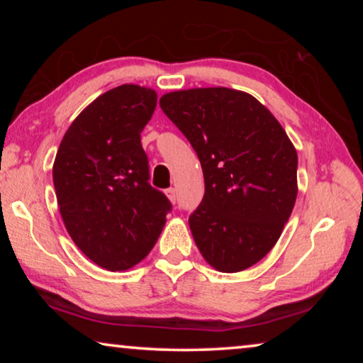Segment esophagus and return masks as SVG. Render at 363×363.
Listing matches in <instances>:
<instances>
[{"label":"esophagus","mask_w":363,"mask_h":363,"mask_svg":"<svg viewBox=\"0 0 363 363\" xmlns=\"http://www.w3.org/2000/svg\"><path fill=\"white\" fill-rule=\"evenodd\" d=\"M164 194H167V196L169 199V201L171 203H176V200H177V194H176V189H173V187H169V189H167L164 190Z\"/></svg>","instance_id":"34e87169"}]
</instances>
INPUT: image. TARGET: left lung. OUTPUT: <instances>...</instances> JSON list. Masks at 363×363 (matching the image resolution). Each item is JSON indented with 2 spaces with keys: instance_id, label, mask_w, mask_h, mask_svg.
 Returning a JSON list of instances; mask_svg holds the SVG:
<instances>
[{
  "instance_id": "obj_1",
  "label": "left lung",
  "mask_w": 363,
  "mask_h": 363,
  "mask_svg": "<svg viewBox=\"0 0 363 363\" xmlns=\"http://www.w3.org/2000/svg\"><path fill=\"white\" fill-rule=\"evenodd\" d=\"M160 107L203 169V200L189 218L196 248L219 272L255 266L277 243L296 201L298 153L290 138L243 91H174Z\"/></svg>"
}]
</instances>
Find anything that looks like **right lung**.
Returning <instances> with one entry per match:
<instances>
[{
    "instance_id": "add662e5",
    "label": "right lung",
    "mask_w": 363,
    "mask_h": 363,
    "mask_svg": "<svg viewBox=\"0 0 363 363\" xmlns=\"http://www.w3.org/2000/svg\"><path fill=\"white\" fill-rule=\"evenodd\" d=\"M157 93L121 84L101 94L64 134L52 181L65 229L102 269L128 270L157 243L169 200L149 184L140 133Z\"/></svg>"
}]
</instances>
